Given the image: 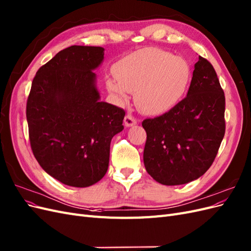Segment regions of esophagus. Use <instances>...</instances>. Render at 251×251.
<instances>
[{"mask_svg": "<svg viewBox=\"0 0 251 251\" xmlns=\"http://www.w3.org/2000/svg\"><path fill=\"white\" fill-rule=\"evenodd\" d=\"M137 124V119H136L134 116H132L131 114H127V115L125 117V125L126 126H132Z\"/></svg>", "mask_w": 251, "mask_h": 251, "instance_id": "obj_1", "label": "esophagus"}]
</instances>
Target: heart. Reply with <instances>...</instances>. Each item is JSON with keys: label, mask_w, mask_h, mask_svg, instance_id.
I'll return each mask as SVG.
<instances>
[{"label": "heart", "mask_w": 251, "mask_h": 251, "mask_svg": "<svg viewBox=\"0 0 251 251\" xmlns=\"http://www.w3.org/2000/svg\"><path fill=\"white\" fill-rule=\"evenodd\" d=\"M108 89L120 101L137 90L139 107L149 114L173 109L186 92L191 70L185 60L158 48H144L120 59Z\"/></svg>", "instance_id": "1"}]
</instances>
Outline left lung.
I'll return each mask as SVG.
<instances>
[{
    "instance_id": "1",
    "label": "left lung",
    "mask_w": 251,
    "mask_h": 251,
    "mask_svg": "<svg viewBox=\"0 0 251 251\" xmlns=\"http://www.w3.org/2000/svg\"><path fill=\"white\" fill-rule=\"evenodd\" d=\"M225 95L214 67L199 55L187 96L173 109L142 121L143 162L164 185L198 179L214 162L225 134Z\"/></svg>"
}]
</instances>
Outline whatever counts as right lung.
<instances>
[{"mask_svg": "<svg viewBox=\"0 0 251 251\" xmlns=\"http://www.w3.org/2000/svg\"><path fill=\"white\" fill-rule=\"evenodd\" d=\"M103 48L71 46L37 70L26 116L33 155L62 183L88 187L108 171L113 136L124 130V109L100 100L93 72Z\"/></svg>", "mask_w": 251, "mask_h": 251, "instance_id": "obj_1", "label": "right lung"}]
</instances>
